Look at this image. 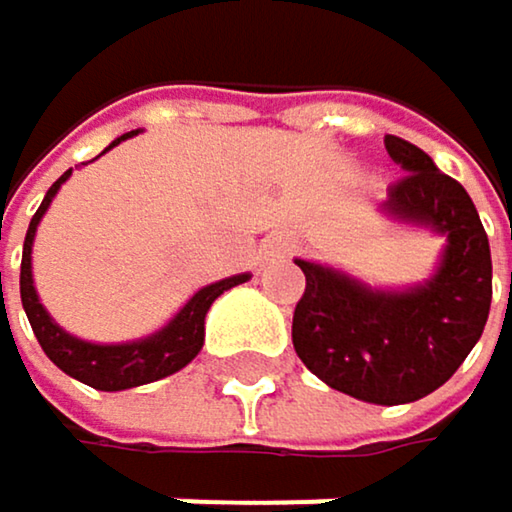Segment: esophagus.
Wrapping results in <instances>:
<instances>
[{"label":"esophagus","mask_w":512,"mask_h":512,"mask_svg":"<svg viewBox=\"0 0 512 512\" xmlns=\"http://www.w3.org/2000/svg\"><path fill=\"white\" fill-rule=\"evenodd\" d=\"M293 241L290 237H271V241L262 247V253H265V259H284V256H290L293 253Z\"/></svg>","instance_id":"obj_1"}]
</instances>
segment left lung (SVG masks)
<instances>
[{"mask_svg":"<svg viewBox=\"0 0 512 512\" xmlns=\"http://www.w3.org/2000/svg\"><path fill=\"white\" fill-rule=\"evenodd\" d=\"M386 151L405 175L380 210L445 237L439 265L426 281L395 290L296 259L306 293L293 312V349L330 389L371 405H408L448 383L479 343L491 309V250L460 182L405 138L386 135Z\"/></svg>","mask_w":512,"mask_h":512,"instance_id":"obj_1","label":"left lung"}]
</instances>
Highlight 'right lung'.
<instances>
[{"label": "right lung", "instance_id": "1", "mask_svg": "<svg viewBox=\"0 0 512 512\" xmlns=\"http://www.w3.org/2000/svg\"><path fill=\"white\" fill-rule=\"evenodd\" d=\"M132 135H138V129L114 138L101 154H107L110 148H117L120 141H126ZM70 172L73 169H67L61 179L49 188V194H45V200L36 210V216L30 219V228H27V237H24L21 302H24V312L30 318V327L36 333L42 352L49 355L67 377L86 383L92 389H101V392H123V389L145 386V383H154V380H163V377H169L175 371H182V367L191 364L197 358V352L203 349V324H206V312H210V306L225 290L250 281V271L200 287L160 330L148 333V337H141V340H129V343H92V340L73 337V333H67L49 312H45V306L39 302V293L33 287V237H36V228H39L45 210L52 206L55 194L70 179Z\"/></svg>", "mask_w": 512, "mask_h": 512}]
</instances>
